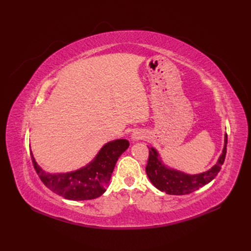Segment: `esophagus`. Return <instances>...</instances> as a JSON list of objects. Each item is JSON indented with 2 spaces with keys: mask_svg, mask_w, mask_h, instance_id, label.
Wrapping results in <instances>:
<instances>
[{
  "mask_svg": "<svg viewBox=\"0 0 251 251\" xmlns=\"http://www.w3.org/2000/svg\"><path fill=\"white\" fill-rule=\"evenodd\" d=\"M142 138H144V134H142L141 132L136 131V132H134L132 134V140L133 141H138V140H140Z\"/></svg>",
  "mask_w": 251,
  "mask_h": 251,
  "instance_id": "esophagus-1",
  "label": "esophagus"
}]
</instances>
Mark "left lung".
<instances>
[{"label": "left lung", "instance_id": "8db88e82", "mask_svg": "<svg viewBox=\"0 0 251 251\" xmlns=\"http://www.w3.org/2000/svg\"><path fill=\"white\" fill-rule=\"evenodd\" d=\"M227 134H225L224 137L222 154L220 155L217 163L208 171L196 175H189L165 165L157 150L154 148H149L150 155L146 172L150 181L159 191L169 195L177 196L191 194L200 187L208 184L211 180L216 178L225 160Z\"/></svg>", "mask_w": 251, "mask_h": 251}]
</instances>
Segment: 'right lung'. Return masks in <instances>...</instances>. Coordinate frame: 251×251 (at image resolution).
Instances as JSON below:
<instances>
[{
	"instance_id": "add662e5",
	"label": "right lung",
	"mask_w": 251,
	"mask_h": 251,
	"mask_svg": "<svg viewBox=\"0 0 251 251\" xmlns=\"http://www.w3.org/2000/svg\"><path fill=\"white\" fill-rule=\"evenodd\" d=\"M128 146L130 143L126 139L110 141L86 166L68 173H46L36 163L32 151L31 159L42 182L53 193L68 200H91L105 192L118 158Z\"/></svg>"
}]
</instances>
